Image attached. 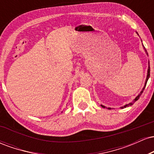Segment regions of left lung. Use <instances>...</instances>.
I'll return each instance as SVG.
<instances>
[{
	"instance_id": "obj_1",
	"label": "left lung",
	"mask_w": 154,
	"mask_h": 154,
	"mask_svg": "<svg viewBox=\"0 0 154 154\" xmlns=\"http://www.w3.org/2000/svg\"><path fill=\"white\" fill-rule=\"evenodd\" d=\"M138 35V34H137ZM143 48H144V49H145V47L143 46ZM145 51H146V54H147V51H146V49H145ZM147 55H148V54H147ZM150 77V65H149V62H148V73H147V77H146V82H145V85H144V87H143V90H142V91L140 92V93H139L138 94V95H137V97H136V98H135V99L133 100V101H132V103H128V104H126V105H125L124 106H122V107H121L122 109H124V108H126V107H128V106H132V104H133V103H135V102L136 101V100H137L140 98V96L141 95V94H142L143 93V91H144V89H145V88H146V83H147V82H148V78H149ZM101 106L103 107V108H105V106H103V105H101ZM107 109H111V108H107Z\"/></svg>"
}]
</instances>
